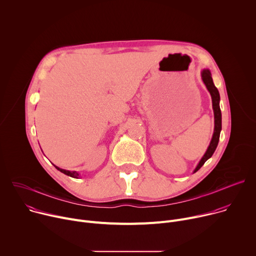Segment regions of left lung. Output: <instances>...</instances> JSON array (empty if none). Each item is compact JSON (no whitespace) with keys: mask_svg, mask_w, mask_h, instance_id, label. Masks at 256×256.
Here are the masks:
<instances>
[{"mask_svg":"<svg viewBox=\"0 0 256 256\" xmlns=\"http://www.w3.org/2000/svg\"><path fill=\"white\" fill-rule=\"evenodd\" d=\"M200 75H202V80L204 84L206 85V87L212 97L214 118V134H212L208 147L204 155L198 162V166L194 170V173H196L204 164V162L212 156L214 152L216 149L218 138H220V134L222 130V114H221V109H220V93H218L216 87L214 86V84L212 82L210 70L208 68H204L200 72Z\"/></svg>","mask_w":256,"mask_h":256,"instance_id":"1","label":"left lung"}]
</instances>
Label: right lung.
<instances>
[{
    "label": "right lung",
    "mask_w": 256,
    "mask_h": 256,
    "mask_svg": "<svg viewBox=\"0 0 256 256\" xmlns=\"http://www.w3.org/2000/svg\"><path fill=\"white\" fill-rule=\"evenodd\" d=\"M54 167H56L58 171H60L62 173L66 174V175H68V176H70V177H72V178H79V177H80V174H79V172H77V171L64 170V169H62V168H60V167H58V166H56V165H54Z\"/></svg>",
    "instance_id": "right-lung-1"
}]
</instances>
